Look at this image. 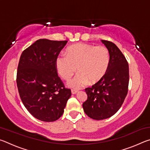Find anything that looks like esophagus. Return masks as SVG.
<instances>
[{
    "instance_id": "esophagus-1",
    "label": "esophagus",
    "mask_w": 150,
    "mask_h": 150,
    "mask_svg": "<svg viewBox=\"0 0 150 150\" xmlns=\"http://www.w3.org/2000/svg\"><path fill=\"white\" fill-rule=\"evenodd\" d=\"M78 93V91L77 90H75V89H72L71 90V93L73 95H75V94H77Z\"/></svg>"
}]
</instances>
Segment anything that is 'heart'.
Instances as JSON below:
<instances>
[{
    "mask_svg": "<svg viewBox=\"0 0 150 150\" xmlns=\"http://www.w3.org/2000/svg\"><path fill=\"white\" fill-rule=\"evenodd\" d=\"M66 54H60L55 60L59 75L65 80H69L77 69V74L68 85L79 89L87 85L97 83L107 71L110 54L107 48L103 45L77 44L71 45Z\"/></svg>",
    "mask_w": 150,
    "mask_h": 150,
    "instance_id": "obj_1",
    "label": "heart"
}]
</instances>
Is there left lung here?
I'll list each match as a JSON object with an SVG mask.
<instances>
[{
  "label": "left lung",
  "instance_id": "1",
  "mask_svg": "<svg viewBox=\"0 0 150 150\" xmlns=\"http://www.w3.org/2000/svg\"><path fill=\"white\" fill-rule=\"evenodd\" d=\"M110 54L107 71L91 87L85 88L87 99L83 108L88 117L99 120L113 116L122 105L128 91L129 67L126 57L116 45L101 40Z\"/></svg>",
  "mask_w": 150,
  "mask_h": 150
}]
</instances>
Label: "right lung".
I'll use <instances>...</instances> for the list:
<instances>
[{
	"instance_id": "right-lung-1",
	"label": "right lung",
	"mask_w": 150,
	"mask_h": 150,
	"mask_svg": "<svg viewBox=\"0 0 150 150\" xmlns=\"http://www.w3.org/2000/svg\"><path fill=\"white\" fill-rule=\"evenodd\" d=\"M67 41L40 39L23 51L16 83L24 105L35 118L54 122L62 116L70 88L58 76L55 60Z\"/></svg>"
}]
</instances>
